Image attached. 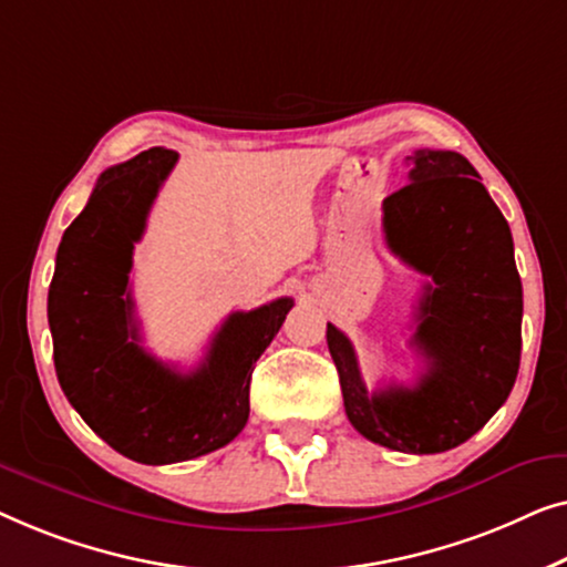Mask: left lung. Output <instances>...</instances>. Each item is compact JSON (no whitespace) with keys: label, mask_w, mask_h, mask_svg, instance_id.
<instances>
[{"label":"left lung","mask_w":567,"mask_h":567,"mask_svg":"<svg viewBox=\"0 0 567 567\" xmlns=\"http://www.w3.org/2000/svg\"><path fill=\"white\" fill-rule=\"evenodd\" d=\"M411 185L382 203L395 257L432 277L416 306L411 344L426 360L413 388L370 393L354 347L337 326L326 341L347 419L395 452L434 454L467 442L512 393L522 357V280L508 223L481 174L457 151L409 156Z\"/></svg>","instance_id":"obj_1"}]
</instances>
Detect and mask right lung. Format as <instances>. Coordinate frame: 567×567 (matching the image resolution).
<instances>
[{
    "instance_id": "right-lung-1",
    "label": "right lung",
    "mask_w": 567,
    "mask_h": 567,
    "mask_svg": "<svg viewBox=\"0 0 567 567\" xmlns=\"http://www.w3.org/2000/svg\"><path fill=\"white\" fill-rule=\"evenodd\" d=\"M174 164L177 151L156 146L102 172L90 203L63 230L48 290L63 395L94 434L143 465L195 460L241 434L254 364L292 308V298H277L230 313L187 374L141 347L133 246Z\"/></svg>"
}]
</instances>
